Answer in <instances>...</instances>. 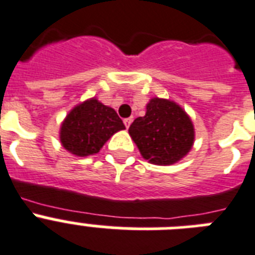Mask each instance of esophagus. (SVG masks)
I'll return each mask as SVG.
<instances>
[{"mask_svg":"<svg viewBox=\"0 0 255 255\" xmlns=\"http://www.w3.org/2000/svg\"><path fill=\"white\" fill-rule=\"evenodd\" d=\"M132 121H133V118H126V119H124V124H126V127H129V126H131V123H132Z\"/></svg>","mask_w":255,"mask_h":255,"instance_id":"1","label":"esophagus"}]
</instances>
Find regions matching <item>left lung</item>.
I'll use <instances>...</instances> for the list:
<instances>
[{
    "label": "left lung",
    "instance_id": "obj_1",
    "mask_svg": "<svg viewBox=\"0 0 255 255\" xmlns=\"http://www.w3.org/2000/svg\"><path fill=\"white\" fill-rule=\"evenodd\" d=\"M141 156L154 165H173L190 152L195 138L194 126L185 110L173 101L152 98L144 117L128 129Z\"/></svg>",
    "mask_w": 255,
    "mask_h": 255
}]
</instances>
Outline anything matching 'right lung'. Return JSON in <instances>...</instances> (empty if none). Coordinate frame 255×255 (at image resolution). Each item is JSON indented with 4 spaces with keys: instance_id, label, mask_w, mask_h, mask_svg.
<instances>
[{
    "instance_id": "obj_1",
    "label": "right lung",
    "mask_w": 255,
    "mask_h": 255,
    "mask_svg": "<svg viewBox=\"0 0 255 255\" xmlns=\"http://www.w3.org/2000/svg\"><path fill=\"white\" fill-rule=\"evenodd\" d=\"M122 129L126 127L117 111L97 98H90L70 110L60 128V141L72 154L92 156Z\"/></svg>"
}]
</instances>
